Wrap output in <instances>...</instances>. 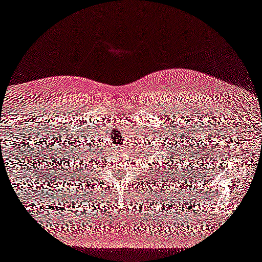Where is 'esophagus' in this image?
Returning a JSON list of instances; mask_svg holds the SVG:
<instances>
[{
    "instance_id": "obj_1",
    "label": "esophagus",
    "mask_w": 262,
    "mask_h": 262,
    "mask_svg": "<svg viewBox=\"0 0 262 262\" xmlns=\"http://www.w3.org/2000/svg\"><path fill=\"white\" fill-rule=\"evenodd\" d=\"M115 149L117 151H122V149H124V147H122L121 145L120 146H117V147H115Z\"/></svg>"
}]
</instances>
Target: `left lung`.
I'll return each instance as SVG.
<instances>
[{
  "mask_svg": "<svg viewBox=\"0 0 262 262\" xmlns=\"http://www.w3.org/2000/svg\"><path fill=\"white\" fill-rule=\"evenodd\" d=\"M166 159H167V158H166Z\"/></svg>",
  "mask_w": 262,
  "mask_h": 262,
  "instance_id": "left-lung-1",
  "label": "left lung"
}]
</instances>
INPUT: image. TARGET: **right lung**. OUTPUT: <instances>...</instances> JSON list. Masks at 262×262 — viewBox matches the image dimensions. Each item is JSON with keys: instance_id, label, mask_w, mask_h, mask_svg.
I'll use <instances>...</instances> for the list:
<instances>
[{"instance_id": "1", "label": "right lung", "mask_w": 262, "mask_h": 262, "mask_svg": "<svg viewBox=\"0 0 262 262\" xmlns=\"http://www.w3.org/2000/svg\"><path fill=\"white\" fill-rule=\"evenodd\" d=\"M84 157H86V156H84ZM78 162H80V161H78ZM84 164H86V163H84ZM86 167H87V165H86Z\"/></svg>"}]
</instances>
